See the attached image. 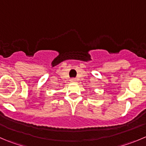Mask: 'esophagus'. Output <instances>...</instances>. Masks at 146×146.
I'll use <instances>...</instances> for the list:
<instances>
[{
  "instance_id": "esophagus-1",
  "label": "esophagus",
  "mask_w": 146,
  "mask_h": 146,
  "mask_svg": "<svg viewBox=\"0 0 146 146\" xmlns=\"http://www.w3.org/2000/svg\"><path fill=\"white\" fill-rule=\"evenodd\" d=\"M70 82H71V83H76V78H72L71 80H70Z\"/></svg>"
}]
</instances>
